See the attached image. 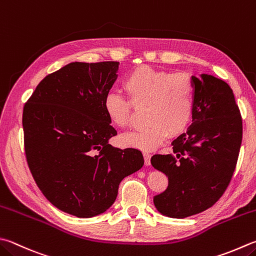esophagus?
<instances>
[{
	"mask_svg": "<svg viewBox=\"0 0 256 256\" xmlns=\"http://www.w3.org/2000/svg\"><path fill=\"white\" fill-rule=\"evenodd\" d=\"M142 155H144V165H147V166L150 165V152H144Z\"/></svg>",
	"mask_w": 256,
	"mask_h": 256,
	"instance_id": "obj_1",
	"label": "esophagus"
}]
</instances>
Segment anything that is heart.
I'll use <instances>...</instances> for the list:
<instances>
[{"label": "heart", "instance_id": "b5f03b06", "mask_svg": "<svg viewBox=\"0 0 256 256\" xmlns=\"http://www.w3.org/2000/svg\"><path fill=\"white\" fill-rule=\"evenodd\" d=\"M129 100L116 91L104 99V110L109 122L118 128L127 127L134 108L146 107L142 129L122 134V142L130 147L152 150L168 134H182L190 124L195 108V86L186 72L156 70L140 66L122 81Z\"/></svg>", "mask_w": 256, "mask_h": 256}]
</instances>
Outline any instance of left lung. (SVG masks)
Returning <instances> with one entry per match:
<instances>
[{
  "label": "left lung",
  "instance_id": "1",
  "mask_svg": "<svg viewBox=\"0 0 256 256\" xmlns=\"http://www.w3.org/2000/svg\"><path fill=\"white\" fill-rule=\"evenodd\" d=\"M192 122L172 142V152L154 155V168L168 177V187L154 197L159 213L185 218L213 206L228 188L242 144V117L233 90L210 74L192 76Z\"/></svg>",
  "mask_w": 256,
  "mask_h": 256
}]
</instances>
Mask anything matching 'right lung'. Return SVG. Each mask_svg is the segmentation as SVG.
Instances as JSON below:
<instances>
[{"label":"right lung","mask_w":256,"mask_h":256,"mask_svg":"<svg viewBox=\"0 0 256 256\" xmlns=\"http://www.w3.org/2000/svg\"><path fill=\"white\" fill-rule=\"evenodd\" d=\"M119 62H72L46 76L23 109L24 149L42 194L56 208L76 218L102 214L120 182L140 170L134 148L109 144L104 99L118 76Z\"/></svg>","instance_id":"right-lung-1"}]
</instances>
